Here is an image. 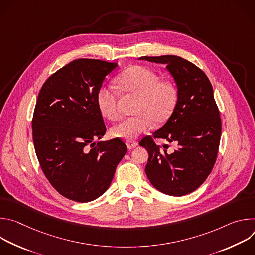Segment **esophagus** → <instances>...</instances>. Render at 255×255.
<instances>
[{
    "label": "esophagus",
    "mask_w": 255,
    "mask_h": 255,
    "mask_svg": "<svg viewBox=\"0 0 255 255\" xmlns=\"http://www.w3.org/2000/svg\"><path fill=\"white\" fill-rule=\"evenodd\" d=\"M126 145L128 149H133L135 148L137 145H138V142L137 141H132V140H129V141H126Z\"/></svg>",
    "instance_id": "esophagus-1"
}]
</instances>
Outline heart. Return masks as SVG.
Here are the masks:
<instances>
[{
  "label": "heart",
  "instance_id": "b5f03b06",
  "mask_svg": "<svg viewBox=\"0 0 255 255\" xmlns=\"http://www.w3.org/2000/svg\"><path fill=\"white\" fill-rule=\"evenodd\" d=\"M121 92L137 97L133 117L122 119L111 128V136L123 140H133L152 127L153 121L163 123L171 116L178 101L176 87L168 81H160L153 70L133 65L123 70L117 78ZM101 114L110 120L118 117V95L109 87L99 88L96 96Z\"/></svg>",
  "mask_w": 255,
  "mask_h": 255
}]
</instances>
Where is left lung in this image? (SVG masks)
I'll list each match as a JSON object with an SVG mask.
<instances>
[{
	"label": "left lung",
	"mask_w": 255,
	"mask_h": 255,
	"mask_svg": "<svg viewBox=\"0 0 255 255\" xmlns=\"http://www.w3.org/2000/svg\"><path fill=\"white\" fill-rule=\"evenodd\" d=\"M139 59L165 64L178 92L176 107L166 123L139 143L149 155L145 172L159 192L185 196L206 180L219 148L221 119L212 85L202 69L179 56H142ZM153 137L175 141L178 148L167 154L154 143Z\"/></svg>",
	"instance_id": "obj_1"
}]
</instances>
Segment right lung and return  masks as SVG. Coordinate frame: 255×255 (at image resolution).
<instances>
[{
  "instance_id": "add662e5",
  "label": "right lung",
  "mask_w": 255,
  "mask_h": 255,
  "mask_svg": "<svg viewBox=\"0 0 255 255\" xmlns=\"http://www.w3.org/2000/svg\"><path fill=\"white\" fill-rule=\"evenodd\" d=\"M118 63L80 58L69 62L42 86L32 120L35 152L51 186L81 203L102 196L127 152L115 138L99 141L106 126L97 92Z\"/></svg>"
}]
</instances>
